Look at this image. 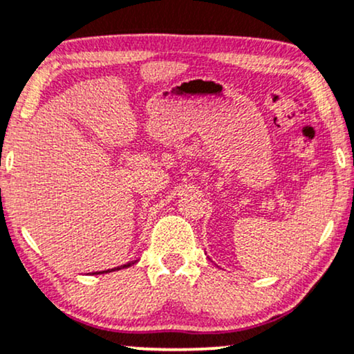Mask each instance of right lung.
<instances>
[{"instance_id": "1", "label": "right lung", "mask_w": 354, "mask_h": 354, "mask_svg": "<svg viewBox=\"0 0 354 354\" xmlns=\"http://www.w3.org/2000/svg\"><path fill=\"white\" fill-rule=\"evenodd\" d=\"M133 265V261H131V263H127V265H124V266H119V268H114V270H107V271H100V272H95V274H102V272H111V271H115V270H120V268H129V266H132Z\"/></svg>"}]
</instances>
